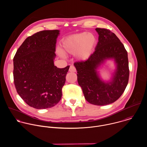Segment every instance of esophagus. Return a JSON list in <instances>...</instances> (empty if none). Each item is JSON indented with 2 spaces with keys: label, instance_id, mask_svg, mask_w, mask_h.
<instances>
[{
  "label": "esophagus",
  "instance_id": "obj_1",
  "mask_svg": "<svg viewBox=\"0 0 147 147\" xmlns=\"http://www.w3.org/2000/svg\"><path fill=\"white\" fill-rule=\"evenodd\" d=\"M69 72H75L76 71V69L75 68V67L74 65H70L69 68Z\"/></svg>",
  "mask_w": 147,
  "mask_h": 147
}]
</instances>
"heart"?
Listing matches in <instances>:
<instances>
[{"instance_id":"b5f03b06","label":"heart","mask_w":147,"mask_h":147,"mask_svg":"<svg viewBox=\"0 0 147 147\" xmlns=\"http://www.w3.org/2000/svg\"><path fill=\"white\" fill-rule=\"evenodd\" d=\"M96 43V38L91 33L76 34L67 38L63 42L61 51L64 54H77L78 59L85 61L90 57Z\"/></svg>"}]
</instances>
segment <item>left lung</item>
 Here are the masks:
<instances>
[{
  "mask_svg": "<svg viewBox=\"0 0 147 147\" xmlns=\"http://www.w3.org/2000/svg\"><path fill=\"white\" fill-rule=\"evenodd\" d=\"M96 30L99 36L94 52L86 61L75 62L74 65L86 100L93 105L104 106L117 101L126 89L129 78L128 54L114 33L104 28ZM107 59H114L116 68L111 80L105 82L96 69Z\"/></svg>",
  "mask_w": 147,
  "mask_h": 147,
  "instance_id": "left-lung-1",
  "label": "left lung"
}]
</instances>
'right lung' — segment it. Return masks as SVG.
<instances>
[{
    "label": "right lung",
    "instance_id": "add662e5",
    "mask_svg": "<svg viewBox=\"0 0 147 147\" xmlns=\"http://www.w3.org/2000/svg\"><path fill=\"white\" fill-rule=\"evenodd\" d=\"M59 30H43L28 37L13 58V79L18 93L29 106L37 109L57 105L69 65H54Z\"/></svg>",
    "mask_w": 147,
    "mask_h": 147
}]
</instances>
